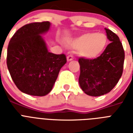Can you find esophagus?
Masks as SVG:
<instances>
[{"label": "esophagus", "instance_id": "obj_1", "mask_svg": "<svg viewBox=\"0 0 133 133\" xmlns=\"http://www.w3.org/2000/svg\"><path fill=\"white\" fill-rule=\"evenodd\" d=\"M73 56H72V55H69V56H67V61H71L73 60Z\"/></svg>", "mask_w": 133, "mask_h": 133}]
</instances>
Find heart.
Returning a JSON list of instances; mask_svg holds the SVG:
<instances>
[{"instance_id":"b5f03b06","label":"heart","mask_w":133,"mask_h":133,"mask_svg":"<svg viewBox=\"0 0 133 133\" xmlns=\"http://www.w3.org/2000/svg\"><path fill=\"white\" fill-rule=\"evenodd\" d=\"M69 45L77 50L83 58L92 59L102 54L108 44L107 36L101 32H86L68 41Z\"/></svg>"}]
</instances>
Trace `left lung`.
I'll return each instance as SVG.
<instances>
[{
    "label": "left lung",
    "mask_w": 133,
    "mask_h": 133,
    "mask_svg": "<svg viewBox=\"0 0 133 133\" xmlns=\"http://www.w3.org/2000/svg\"><path fill=\"white\" fill-rule=\"evenodd\" d=\"M110 43L102 54L95 59L79 58V85L89 96L99 97L114 88L123 72L124 50L119 38L111 30L105 28Z\"/></svg>",
    "instance_id": "left-lung-1"
}]
</instances>
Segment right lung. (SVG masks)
I'll return each mask as SVG.
<instances>
[{
    "label": "right lung",
    "instance_id": "right-lung-1",
    "mask_svg": "<svg viewBox=\"0 0 133 133\" xmlns=\"http://www.w3.org/2000/svg\"><path fill=\"white\" fill-rule=\"evenodd\" d=\"M50 26L49 21L27 24L17 30L9 41L7 68L22 92L39 97L48 95L66 63L65 54L48 52L42 35Z\"/></svg>",
    "mask_w": 133,
    "mask_h": 133
}]
</instances>
